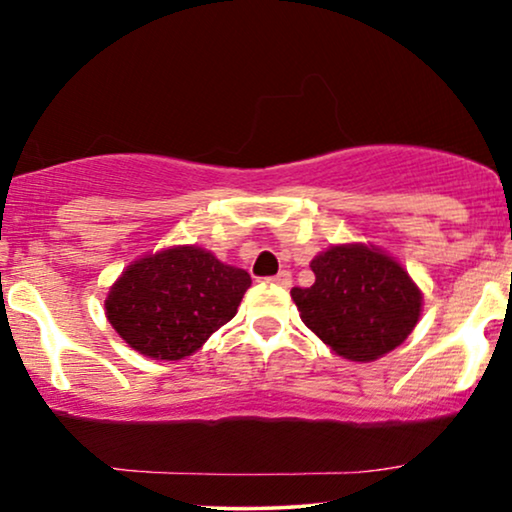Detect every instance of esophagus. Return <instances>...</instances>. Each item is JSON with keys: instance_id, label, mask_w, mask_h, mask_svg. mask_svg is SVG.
Here are the masks:
<instances>
[{"instance_id": "esophagus-1", "label": "esophagus", "mask_w": 512, "mask_h": 512, "mask_svg": "<svg viewBox=\"0 0 512 512\" xmlns=\"http://www.w3.org/2000/svg\"><path fill=\"white\" fill-rule=\"evenodd\" d=\"M269 281L276 283V286H281V288H288L290 283H293V276H290V271H278V274L271 276Z\"/></svg>"}]
</instances>
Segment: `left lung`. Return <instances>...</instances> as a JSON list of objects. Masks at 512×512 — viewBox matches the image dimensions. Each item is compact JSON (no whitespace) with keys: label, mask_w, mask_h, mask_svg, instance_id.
<instances>
[{"label":"left lung","mask_w":512,"mask_h":512,"mask_svg":"<svg viewBox=\"0 0 512 512\" xmlns=\"http://www.w3.org/2000/svg\"><path fill=\"white\" fill-rule=\"evenodd\" d=\"M309 267L314 286L290 297L304 326L349 361H375L399 347L416 328L423 293L401 264L366 243H338Z\"/></svg>","instance_id":"left-lung-1"}]
</instances>
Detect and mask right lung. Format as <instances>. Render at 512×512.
<instances>
[{
  "mask_svg": "<svg viewBox=\"0 0 512 512\" xmlns=\"http://www.w3.org/2000/svg\"><path fill=\"white\" fill-rule=\"evenodd\" d=\"M250 274L200 245H170L139 257L106 297L115 333L148 359L191 357L238 312Z\"/></svg>",
  "mask_w": 512,
  "mask_h": 512,
  "instance_id": "obj_1",
  "label": "right lung"
}]
</instances>
